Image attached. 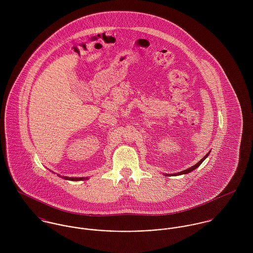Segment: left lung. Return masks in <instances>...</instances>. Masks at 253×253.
Segmentation results:
<instances>
[{"label":"left lung","instance_id":"left-lung-1","mask_svg":"<svg viewBox=\"0 0 253 253\" xmlns=\"http://www.w3.org/2000/svg\"><path fill=\"white\" fill-rule=\"evenodd\" d=\"M210 153H211V152H209V153H208V154H207V155H206V156H205V157H204V158H203L199 163H197L195 166H193V167H191V168H189V169H185V170H183V171L177 172V173H173V174H168V173H167V174H165V175H166V176H168V175H169H169H181V174H187V173H189V172H191V171L195 170V169H196L197 168H199V167L201 166V164H202V163H203V162H204V161L209 157Z\"/></svg>","mask_w":253,"mask_h":253}]
</instances>
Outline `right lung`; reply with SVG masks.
<instances>
[{
    "label": "right lung",
    "mask_w": 253,
    "mask_h": 253,
    "mask_svg": "<svg viewBox=\"0 0 253 253\" xmlns=\"http://www.w3.org/2000/svg\"><path fill=\"white\" fill-rule=\"evenodd\" d=\"M59 177H62L63 179H65V180H70V181H82V180H87L88 179V177H68V176H61V175H59V174H57Z\"/></svg>",
    "instance_id": "obj_1"
}]
</instances>
